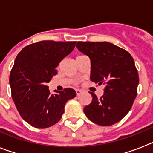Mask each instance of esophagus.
<instances>
[{
    "instance_id": "obj_1",
    "label": "esophagus",
    "mask_w": 153,
    "mask_h": 153,
    "mask_svg": "<svg viewBox=\"0 0 153 153\" xmlns=\"http://www.w3.org/2000/svg\"><path fill=\"white\" fill-rule=\"evenodd\" d=\"M76 96H79L81 93L80 90H76Z\"/></svg>"
}]
</instances>
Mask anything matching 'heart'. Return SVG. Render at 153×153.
I'll list each match as a JSON object with an SVG mask.
<instances>
[{
	"label": "heart",
	"mask_w": 153,
	"mask_h": 153,
	"mask_svg": "<svg viewBox=\"0 0 153 153\" xmlns=\"http://www.w3.org/2000/svg\"><path fill=\"white\" fill-rule=\"evenodd\" d=\"M77 57H78V56H77Z\"/></svg>",
	"instance_id": "1"
}]
</instances>
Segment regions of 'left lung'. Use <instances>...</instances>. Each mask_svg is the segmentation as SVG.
Masks as SVG:
<instances>
[{
	"instance_id": "obj_1",
	"label": "left lung",
	"mask_w": 153,
	"mask_h": 153,
	"mask_svg": "<svg viewBox=\"0 0 153 153\" xmlns=\"http://www.w3.org/2000/svg\"><path fill=\"white\" fill-rule=\"evenodd\" d=\"M91 62L90 80L106 85L100 99L90 93L91 103L83 109L94 123L108 126L129 113L137 95L139 75L129 53L109 42H77L76 45Z\"/></svg>"
}]
</instances>
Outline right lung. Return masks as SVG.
Wrapping results in <instances>:
<instances>
[{
    "label": "right lung",
    "mask_w": 153,
    "mask_h": 153,
    "mask_svg": "<svg viewBox=\"0 0 153 153\" xmlns=\"http://www.w3.org/2000/svg\"><path fill=\"white\" fill-rule=\"evenodd\" d=\"M76 43L43 40L25 47L16 57L9 80L12 98L21 117L32 126L44 129L56 124L66 102L76 95L70 88L51 94L47 86Z\"/></svg>",
    "instance_id": "obj_1"
}]
</instances>
